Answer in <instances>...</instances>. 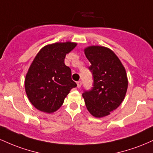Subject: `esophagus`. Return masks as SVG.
<instances>
[{"mask_svg": "<svg viewBox=\"0 0 153 153\" xmlns=\"http://www.w3.org/2000/svg\"><path fill=\"white\" fill-rule=\"evenodd\" d=\"M77 85H78V88H80L81 87V85H82V82L81 81L77 82Z\"/></svg>", "mask_w": 153, "mask_h": 153, "instance_id": "1", "label": "esophagus"}]
</instances>
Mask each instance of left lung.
<instances>
[{"mask_svg": "<svg viewBox=\"0 0 153 153\" xmlns=\"http://www.w3.org/2000/svg\"><path fill=\"white\" fill-rule=\"evenodd\" d=\"M91 65L93 87L85 91L82 97L88 111L96 118L106 117L115 110L125 97L128 80L124 67L114 52L101 46L84 50Z\"/></svg>", "mask_w": 153, "mask_h": 153, "instance_id": "left-lung-1", "label": "left lung"}]
</instances>
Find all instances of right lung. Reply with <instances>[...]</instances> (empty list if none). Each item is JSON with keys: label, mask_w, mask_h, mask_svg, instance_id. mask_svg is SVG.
<instances>
[{"label": "right lung", "mask_w": 153, "mask_h": 153, "mask_svg": "<svg viewBox=\"0 0 153 153\" xmlns=\"http://www.w3.org/2000/svg\"><path fill=\"white\" fill-rule=\"evenodd\" d=\"M71 42L46 45L38 52L25 78V90L31 104L51 114L62 106L67 95L77 84L71 70L65 65L66 54L76 47Z\"/></svg>", "instance_id": "right-lung-1"}]
</instances>
